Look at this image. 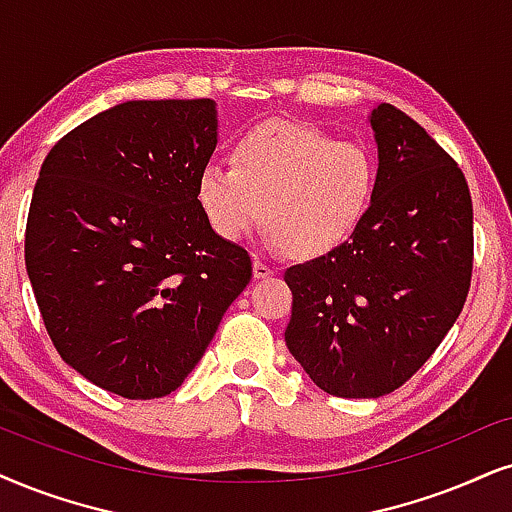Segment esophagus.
Instances as JSON below:
<instances>
[{"instance_id":"esophagus-1","label":"esophagus","mask_w":512,"mask_h":512,"mask_svg":"<svg viewBox=\"0 0 512 512\" xmlns=\"http://www.w3.org/2000/svg\"><path fill=\"white\" fill-rule=\"evenodd\" d=\"M252 274H255L257 281H260V278H269V276H274V274H276V269L271 267V264H267V262L255 260V264H252Z\"/></svg>"}]
</instances>
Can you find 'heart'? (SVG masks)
<instances>
[{
	"mask_svg": "<svg viewBox=\"0 0 512 512\" xmlns=\"http://www.w3.org/2000/svg\"><path fill=\"white\" fill-rule=\"evenodd\" d=\"M234 163L203 165L196 198L210 229L238 243L267 219L269 238L297 257L326 255L371 210L378 165L361 141H338L319 127L269 120L234 144Z\"/></svg>",
	"mask_w": 512,
	"mask_h": 512,
	"instance_id": "heart-1",
	"label": "heart"
}]
</instances>
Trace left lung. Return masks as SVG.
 I'll return each mask as SVG.
<instances>
[{"instance_id":"obj_1","label":"left lung","mask_w":512,"mask_h":512,"mask_svg":"<svg viewBox=\"0 0 512 512\" xmlns=\"http://www.w3.org/2000/svg\"><path fill=\"white\" fill-rule=\"evenodd\" d=\"M378 186L338 248L286 271V345L316 387L375 399L406 383L454 326L472 274V200L461 167L390 103L371 111Z\"/></svg>"}]
</instances>
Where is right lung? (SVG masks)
Here are the masks:
<instances>
[{"label":"right lung","mask_w":512,"mask_h":512,"mask_svg":"<svg viewBox=\"0 0 512 512\" xmlns=\"http://www.w3.org/2000/svg\"><path fill=\"white\" fill-rule=\"evenodd\" d=\"M215 146L212 99L118 103L51 148L32 191L25 269L49 338L125 399L177 390L250 283L196 198Z\"/></svg>","instance_id":"1"}]
</instances>
